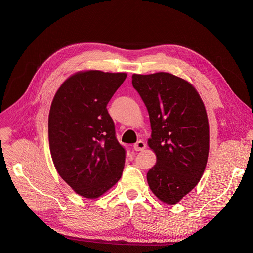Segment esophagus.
Masks as SVG:
<instances>
[{"mask_svg":"<svg viewBox=\"0 0 253 253\" xmlns=\"http://www.w3.org/2000/svg\"><path fill=\"white\" fill-rule=\"evenodd\" d=\"M133 147H134L135 151H142V150H144V149L146 148V144L140 140V141H138L137 143L134 144Z\"/></svg>","mask_w":253,"mask_h":253,"instance_id":"34e87169","label":"esophagus"}]
</instances>
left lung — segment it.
Wrapping results in <instances>:
<instances>
[{"instance_id": "left-lung-1", "label": "left lung", "mask_w": 253, "mask_h": 253, "mask_svg": "<svg viewBox=\"0 0 253 253\" xmlns=\"http://www.w3.org/2000/svg\"><path fill=\"white\" fill-rule=\"evenodd\" d=\"M133 87L150 118L148 146L156 155L147 173L153 194L176 204L200 181L209 153V124L204 103L188 81L166 72L132 75Z\"/></svg>"}]
</instances>
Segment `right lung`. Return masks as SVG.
Wrapping results in <instances>:
<instances>
[{"instance_id": "add662e5", "label": "right lung", "mask_w": 253, "mask_h": 253, "mask_svg": "<svg viewBox=\"0 0 253 253\" xmlns=\"http://www.w3.org/2000/svg\"><path fill=\"white\" fill-rule=\"evenodd\" d=\"M126 73L80 71L66 79L51 104L49 145L55 168L77 194L95 199L121 178L125 149L107 104Z\"/></svg>"}]
</instances>
